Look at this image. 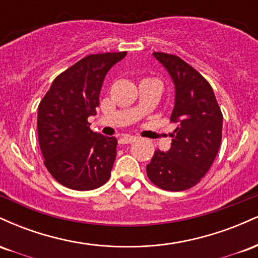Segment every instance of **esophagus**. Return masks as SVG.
Segmentation results:
<instances>
[{"label":"esophagus","mask_w":258,"mask_h":258,"mask_svg":"<svg viewBox=\"0 0 258 258\" xmlns=\"http://www.w3.org/2000/svg\"><path fill=\"white\" fill-rule=\"evenodd\" d=\"M136 137H132V136H123L119 139L120 144H131L133 142H136Z\"/></svg>","instance_id":"esophagus-1"}]
</instances>
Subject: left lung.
<instances>
[{
	"instance_id": "obj_1",
	"label": "left lung",
	"mask_w": 258,
	"mask_h": 258,
	"mask_svg": "<svg viewBox=\"0 0 258 258\" xmlns=\"http://www.w3.org/2000/svg\"><path fill=\"white\" fill-rule=\"evenodd\" d=\"M174 85L171 121L177 122L170 150H155L147 174L159 188L180 191L200 182L217 155L222 141L221 108L201 74L173 54L154 52Z\"/></svg>"
}]
</instances>
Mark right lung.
I'll return each mask as SVG.
<instances>
[{
	"instance_id": "right-lung-1",
	"label": "right lung",
	"mask_w": 258,
	"mask_h": 258,
	"mask_svg": "<svg viewBox=\"0 0 258 258\" xmlns=\"http://www.w3.org/2000/svg\"><path fill=\"white\" fill-rule=\"evenodd\" d=\"M127 52L82 58L58 75L40 102L38 143L53 178L74 190H92L108 182L117 139L90 128L106 73Z\"/></svg>"
}]
</instances>
